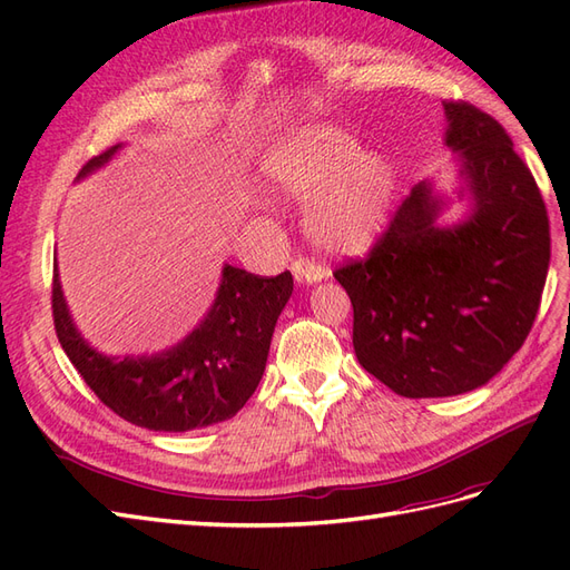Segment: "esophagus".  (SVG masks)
Masks as SVG:
<instances>
[{
	"label": "esophagus",
	"mask_w": 570,
	"mask_h": 570,
	"mask_svg": "<svg viewBox=\"0 0 570 570\" xmlns=\"http://www.w3.org/2000/svg\"><path fill=\"white\" fill-rule=\"evenodd\" d=\"M292 275H295L297 283L302 285H316L325 281L327 271L314 262H308V258H295V262H292Z\"/></svg>",
	"instance_id": "1"
}]
</instances>
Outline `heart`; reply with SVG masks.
Here are the masks:
<instances>
[{"instance_id":"1","label":"heart","mask_w":570,"mask_h":570,"mask_svg":"<svg viewBox=\"0 0 570 570\" xmlns=\"http://www.w3.org/2000/svg\"><path fill=\"white\" fill-rule=\"evenodd\" d=\"M258 176L285 199L304 202V230L333 256L364 254L387 226L394 166L333 124L292 128L264 149Z\"/></svg>"}]
</instances>
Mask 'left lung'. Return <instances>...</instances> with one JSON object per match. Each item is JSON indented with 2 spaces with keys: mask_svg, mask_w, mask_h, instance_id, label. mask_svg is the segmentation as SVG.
<instances>
[{
  "mask_svg": "<svg viewBox=\"0 0 570 570\" xmlns=\"http://www.w3.org/2000/svg\"><path fill=\"white\" fill-rule=\"evenodd\" d=\"M444 147L456 154V202L423 180L366 262L335 271L354 306L358 364L409 400L488 385L521 350L549 268L538 185L497 120L444 101Z\"/></svg>",
  "mask_w": 570,
  "mask_h": 570,
  "instance_id": "1",
  "label": "left lung"
}]
</instances>
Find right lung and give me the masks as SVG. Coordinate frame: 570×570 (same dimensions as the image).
<instances>
[{
  "mask_svg": "<svg viewBox=\"0 0 570 570\" xmlns=\"http://www.w3.org/2000/svg\"><path fill=\"white\" fill-rule=\"evenodd\" d=\"M116 145L82 166L78 180L107 166ZM289 271L262 278L223 264L214 304L174 347L109 356L78 331L55 264L57 335L85 383L120 419L157 433H187L233 419L262 381L275 323L292 297Z\"/></svg>",
  "mask_w": 570,
  "mask_h": 570,
  "instance_id": "1",
  "label": "right lung"
}]
</instances>
